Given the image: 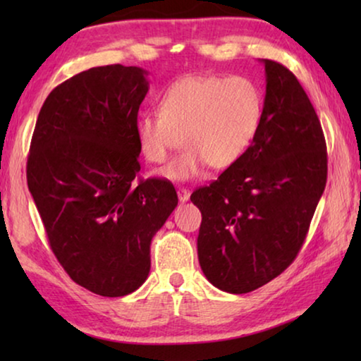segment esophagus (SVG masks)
<instances>
[{"label": "esophagus", "instance_id": "esophagus-1", "mask_svg": "<svg viewBox=\"0 0 361 361\" xmlns=\"http://www.w3.org/2000/svg\"><path fill=\"white\" fill-rule=\"evenodd\" d=\"M178 199H180V202H188L189 200V195H191V192L188 191V189H185V188H180L178 191Z\"/></svg>", "mask_w": 361, "mask_h": 361}]
</instances>
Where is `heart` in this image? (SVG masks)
Masks as SVG:
<instances>
[{"instance_id":"1","label":"heart","mask_w":361,"mask_h":361,"mask_svg":"<svg viewBox=\"0 0 361 361\" xmlns=\"http://www.w3.org/2000/svg\"><path fill=\"white\" fill-rule=\"evenodd\" d=\"M264 99L259 85L245 76L189 75L166 89L159 113L137 118L135 135L143 156L162 164L185 145L159 175L185 183L202 173L207 164L223 170L252 146L262 121Z\"/></svg>"}]
</instances>
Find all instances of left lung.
<instances>
[{"mask_svg":"<svg viewBox=\"0 0 361 361\" xmlns=\"http://www.w3.org/2000/svg\"><path fill=\"white\" fill-rule=\"evenodd\" d=\"M259 62L266 95L252 146L191 195L202 213L199 264L232 295L259 288L291 264L326 185L325 137L307 94L283 65Z\"/></svg>","mask_w":361,"mask_h":361,"instance_id":"obj_1","label":"left lung"}]
</instances>
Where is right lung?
<instances>
[{"label":"right lung","instance_id":"obj_1","mask_svg":"<svg viewBox=\"0 0 361 361\" xmlns=\"http://www.w3.org/2000/svg\"><path fill=\"white\" fill-rule=\"evenodd\" d=\"M140 66H97L47 95L30 146L27 181L54 255L95 295H130L148 279L152 237L178 205L167 180L135 181Z\"/></svg>","mask_w":361,"mask_h":361}]
</instances>
